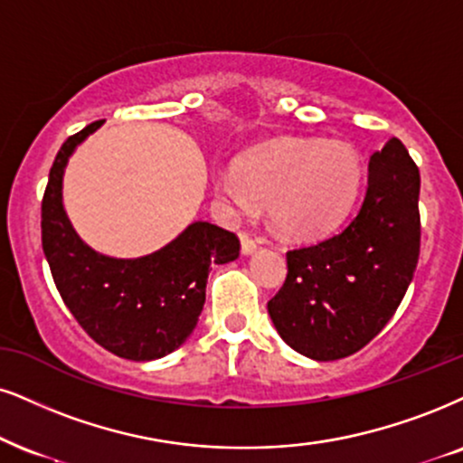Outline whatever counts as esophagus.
Segmentation results:
<instances>
[{
	"mask_svg": "<svg viewBox=\"0 0 463 463\" xmlns=\"http://www.w3.org/2000/svg\"><path fill=\"white\" fill-rule=\"evenodd\" d=\"M241 244H242V253H244V255H250L255 249L260 247V241H258V238L249 236L247 232H242V233H241Z\"/></svg>",
	"mask_w": 463,
	"mask_h": 463,
	"instance_id": "obj_1",
	"label": "esophagus"
}]
</instances>
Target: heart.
I'll list each match as a JSON object with an SVG mask.
<instances>
[{"mask_svg": "<svg viewBox=\"0 0 463 463\" xmlns=\"http://www.w3.org/2000/svg\"><path fill=\"white\" fill-rule=\"evenodd\" d=\"M361 178V156L344 141L285 139L249 152L238 169L221 171L216 191L238 213L268 203L279 233L311 241L339 225Z\"/></svg>", "mask_w": 463, "mask_h": 463, "instance_id": "b5f03b06", "label": "heart"}]
</instances>
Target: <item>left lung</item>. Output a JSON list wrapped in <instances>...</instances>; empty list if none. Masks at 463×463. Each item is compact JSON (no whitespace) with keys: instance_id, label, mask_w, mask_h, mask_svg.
<instances>
[{"instance_id":"1","label":"left lung","mask_w":463,"mask_h":463,"mask_svg":"<svg viewBox=\"0 0 463 463\" xmlns=\"http://www.w3.org/2000/svg\"><path fill=\"white\" fill-rule=\"evenodd\" d=\"M419 167L392 137L369 158L356 216L335 236L288 250V277L268 302L285 344L313 361H336L389 324L419 264Z\"/></svg>"}]
</instances>
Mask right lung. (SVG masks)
<instances>
[{"label":"right lung","mask_w":463,"mask_h":463,"mask_svg":"<svg viewBox=\"0 0 463 463\" xmlns=\"http://www.w3.org/2000/svg\"><path fill=\"white\" fill-rule=\"evenodd\" d=\"M102 119L68 137L57 152L43 197V250L64 305L96 344L128 361H154L178 350L197 326L210 264L241 255L236 233L191 222L167 247L137 260L90 249L68 221L61 178L71 154Z\"/></svg>","instance_id":"1"}]
</instances>
